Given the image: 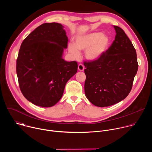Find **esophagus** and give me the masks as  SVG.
I'll list each match as a JSON object with an SVG mask.
<instances>
[{"label":"esophagus","instance_id":"34e87169","mask_svg":"<svg viewBox=\"0 0 152 152\" xmlns=\"http://www.w3.org/2000/svg\"><path fill=\"white\" fill-rule=\"evenodd\" d=\"M84 70V66H83L82 64H79L78 66V70L79 71H83Z\"/></svg>","mask_w":152,"mask_h":152}]
</instances>
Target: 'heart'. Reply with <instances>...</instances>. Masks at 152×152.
<instances>
[{"mask_svg":"<svg viewBox=\"0 0 152 152\" xmlns=\"http://www.w3.org/2000/svg\"><path fill=\"white\" fill-rule=\"evenodd\" d=\"M111 38L101 32H94L77 36L75 44L70 43L68 49L74 59L80 56V50L85 51V57L90 62H95L101 59L109 49Z\"/></svg>","mask_w":152,"mask_h":152,"instance_id":"obj_1","label":"heart"}]
</instances>
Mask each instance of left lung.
<instances>
[{"label": "left lung", "mask_w": 152, "mask_h": 152, "mask_svg": "<svg viewBox=\"0 0 152 152\" xmlns=\"http://www.w3.org/2000/svg\"><path fill=\"white\" fill-rule=\"evenodd\" d=\"M115 40L104 55L95 62H85V93L98 107L124 99L131 91L138 64L135 49L124 31L114 26Z\"/></svg>", "instance_id": "obj_1"}]
</instances>
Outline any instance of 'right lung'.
<instances>
[{
    "label": "right lung",
    "instance_id": "1",
    "mask_svg": "<svg viewBox=\"0 0 152 152\" xmlns=\"http://www.w3.org/2000/svg\"><path fill=\"white\" fill-rule=\"evenodd\" d=\"M68 37L58 23L42 24L22 42L16 72L20 90L32 103L52 107L61 99L67 81L77 72L76 61L63 58Z\"/></svg>",
    "mask_w": 152,
    "mask_h": 152
}]
</instances>
